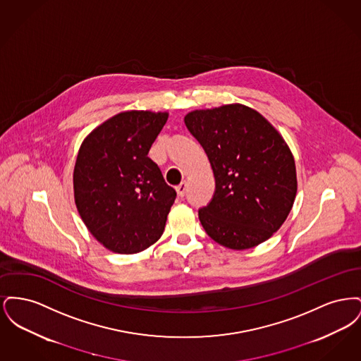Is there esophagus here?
<instances>
[{
    "mask_svg": "<svg viewBox=\"0 0 361 361\" xmlns=\"http://www.w3.org/2000/svg\"><path fill=\"white\" fill-rule=\"evenodd\" d=\"M187 188H188V185H187V183H185V181L176 187V190H177V193H178V196H180V197H184V195H185V192H187Z\"/></svg>",
    "mask_w": 361,
    "mask_h": 361,
    "instance_id": "1",
    "label": "esophagus"
}]
</instances>
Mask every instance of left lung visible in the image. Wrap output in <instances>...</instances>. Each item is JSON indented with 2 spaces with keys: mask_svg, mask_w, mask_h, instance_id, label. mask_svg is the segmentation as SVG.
<instances>
[{
  "mask_svg": "<svg viewBox=\"0 0 361 361\" xmlns=\"http://www.w3.org/2000/svg\"><path fill=\"white\" fill-rule=\"evenodd\" d=\"M184 121L203 146L215 177L214 196L199 209L207 234L234 250L272 237L296 195L295 161L283 137L242 104L193 111Z\"/></svg>",
  "mask_w": 361,
  "mask_h": 361,
  "instance_id": "left-lung-1",
  "label": "left lung"
}]
</instances>
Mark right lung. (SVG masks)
<instances>
[{
    "label": "right lung",
    "instance_id": "obj_1",
    "mask_svg": "<svg viewBox=\"0 0 361 361\" xmlns=\"http://www.w3.org/2000/svg\"><path fill=\"white\" fill-rule=\"evenodd\" d=\"M166 121V112H121L80 147L75 206L94 238L115 253L142 252L164 233L177 193L147 154Z\"/></svg>",
    "mask_w": 361,
    "mask_h": 361
}]
</instances>
